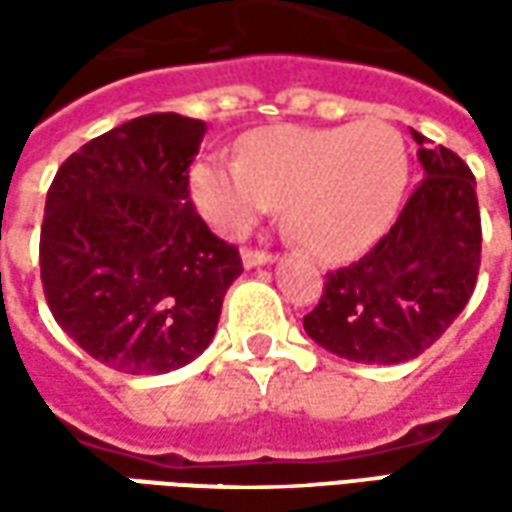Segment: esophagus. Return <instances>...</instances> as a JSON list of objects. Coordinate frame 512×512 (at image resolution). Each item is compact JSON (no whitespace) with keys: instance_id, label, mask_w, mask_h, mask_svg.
Wrapping results in <instances>:
<instances>
[{"instance_id":"obj_1","label":"esophagus","mask_w":512,"mask_h":512,"mask_svg":"<svg viewBox=\"0 0 512 512\" xmlns=\"http://www.w3.org/2000/svg\"><path fill=\"white\" fill-rule=\"evenodd\" d=\"M241 260H244L246 268H260L268 266L274 257L268 255V252H263V249H244V252H241Z\"/></svg>"}]
</instances>
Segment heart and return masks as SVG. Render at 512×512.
Instances as JSON below:
<instances>
[{"mask_svg":"<svg viewBox=\"0 0 512 512\" xmlns=\"http://www.w3.org/2000/svg\"><path fill=\"white\" fill-rule=\"evenodd\" d=\"M406 189V150L381 120L249 134L238 161L202 158L191 194L213 230L244 235L285 202L290 235L323 260L362 255L392 224Z\"/></svg>","mask_w":512,"mask_h":512,"instance_id":"1","label":"heart"}]
</instances>
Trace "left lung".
<instances>
[{"mask_svg":"<svg viewBox=\"0 0 512 512\" xmlns=\"http://www.w3.org/2000/svg\"><path fill=\"white\" fill-rule=\"evenodd\" d=\"M419 145V180L392 230L365 257L326 274L304 332L359 365H400L450 329L480 271V208L472 169L447 147Z\"/></svg>","mask_w":512,"mask_h":512,"instance_id":"left-lung-1","label":"left lung"}]
</instances>
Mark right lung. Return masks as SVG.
Returning a JSON list of instances; mask_svg holds the SVG:
<instances>
[{"label": "right lung", "mask_w": 512, "mask_h": 512, "mask_svg": "<svg viewBox=\"0 0 512 512\" xmlns=\"http://www.w3.org/2000/svg\"><path fill=\"white\" fill-rule=\"evenodd\" d=\"M208 126L161 112L65 158L46 194L40 279L54 321L101 365L158 376L211 345L241 255L189 200Z\"/></svg>", "instance_id": "right-lung-1"}]
</instances>
